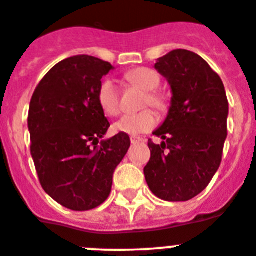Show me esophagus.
Wrapping results in <instances>:
<instances>
[{
  "mask_svg": "<svg viewBox=\"0 0 256 256\" xmlns=\"http://www.w3.org/2000/svg\"><path fill=\"white\" fill-rule=\"evenodd\" d=\"M142 141H145L142 137H136V136L130 137V142L132 144H138V142H142Z\"/></svg>",
  "mask_w": 256,
  "mask_h": 256,
  "instance_id": "34e87169",
  "label": "esophagus"
}]
</instances>
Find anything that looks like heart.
<instances>
[{
	"instance_id": "b5f03b06",
	"label": "heart",
	"mask_w": 256,
	"mask_h": 256,
	"mask_svg": "<svg viewBox=\"0 0 256 256\" xmlns=\"http://www.w3.org/2000/svg\"><path fill=\"white\" fill-rule=\"evenodd\" d=\"M126 82L134 88L144 92L141 107L150 106L159 112H164L168 108V100L162 92H159L158 86L160 84V78L154 70L148 67H137L130 70L124 75ZM98 104L106 115L116 116L120 112V96L116 84L111 78H104L100 84L97 92ZM158 124V116L150 108L140 111L137 114L124 115L120 120H118L114 130L116 132L126 133V134H141V133L150 132Z\"/></svg>"
}]
</instances>
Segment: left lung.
Returning <instances> with one entry per match:
<instances>
[{
  "instance_id": "1",
  "label": "left lung",
  "mask_w": 256,
  "mask_h": 256,
  "mask_svg": "<svg viewBox=\"0 0 256 256\" xmlns=\"http://www.w3.org/2000/svg\"><path fill=\"white\" fill-rule=\"evenodd\" d=\"M155 68L172 89L167 119L149 140L152 152L144 168L154 196L185 202L202 193L222 163L229 104L220 76L198 54L176 49L162 56Z\"/></svg>"
}]
</instances>
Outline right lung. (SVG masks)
I'll use <instances>...</instances> for the list:
<instances>
[{"instance_id": "obj_1", "label": "right lung", "mask_w": 256, "mask_h": 256, "mask_svg": "<svg viewBox=\"0 0 256 256\" xmlns=\"http://www.w3.org/2000/svg\"><path fill=\"white\" fill-rule=\"evenodd\" d=\"M111 63L75 56L56 63L30 98V155L42 189L74 211L96 208L108 198L115 168L130 146L126 133L101 141L110 123L97 92Z\"/></svg>"}]
</instances>
